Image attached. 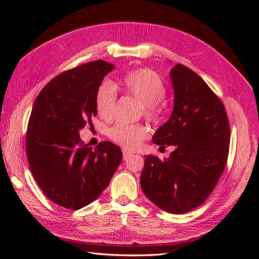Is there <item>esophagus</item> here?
<instances>
[{
	"instance_id": "esophagus-1",
	"label": "esophagus",
	"mask_w": 259,
	"mask_h": 259,
	"mask_svg": "<svg viewBox=\"0 0 259 259\" xmlns=\"http://www.w3.org/2000/svg\"><path fill=\"white\" fill-rule=\"evenodd\" d=\"M122 153H123V159H128L129 157H131V156L134 155L133 152L129 151V150H126V149H122Z\"/></svg>"
}]
</instances>
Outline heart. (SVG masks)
<instances>
[{"label": "heart", "instance_id": "heart-1", "mask_svg": "<svg viewBox=\"0 0 259 259\" xmlns=\"http://www.w3.org/2000/svg\"><path fill=\"white\" fill-rule=\"evenodd\" d=\"M114 87L120 88L124 93L133 96L144 103L145 114L157 121L161 118L166 106L162 99L167 93V87L160 75L149 69H139L126 73ZM111 83L104 82L98 88L95 104L98 114L103 119H111L117 102V91ZM149 129L146 125L137 123H117L109 130L110 139L124 149L135 150L144 141Z\"/></svg>", "mask_w": 259, "mask_h": 259}]
</instances>
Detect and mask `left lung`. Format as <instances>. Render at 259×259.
Returning a JSON list of instances; mask_svg holds the SVG:
<instances>
[{"mask_svg":"<svg viewBox=\"0 0 259 259\" xmlns=\"http://www.w3.org/2000/svg\"><path fill=\"white\" fill-rule=\"evenodd\" d=\"M170 80L172 112L152 141L175 150L167 159L145 156L140 185L162 210L184 213L200 206L217 185L227 162L230 130L223 102L199 75L176 64Z\"/></svg>","mask_w":259,"mask_h":259,"instance_id":"obj_1","label":"left lung"}]
</instances>
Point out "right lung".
I'll return each instance as SVG.
<instances>
[{"label": "right lung", "mask_w": 259, "mask_h": 259, "mask_svg": "<svg viewBox=\"0 0 259 259\" xmlns=\"http://www.w3.org/2000/svg\"><path fill=\"white\" fill-rule=\"evenodd\" d=\"M114 65L103 60L59 74L38 93L27 124L26 156L31 172L45 195L57 205L76 210L107 188L122 160L110 141L95 149L79 131L97 115L96 92Z\"/></svg>", "instance_id": "1"}]
</instances>
